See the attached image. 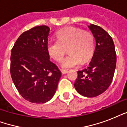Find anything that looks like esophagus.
I'll return each instance as SVG.
<instances>
[{
	"instance_id": "obj_1",
	"label": "esophagus",
	"mask_w": 127,
	"mask_h": 127,
	"mask_svg": "<svg viewBox=\"0 0 127 127\" xmlns=\"http://www.w3.org/2000/svg\"><path fill=\"white\" fill-rule=\"evenodd\" d=\"M61 71L62 74H66L68 72V70H61Z\"/></svg>"
}]
</instances>
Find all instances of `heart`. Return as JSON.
<instances>
[{
	"label": "heart",
	"instance_id": "b5f03b06",
	"mask_svg": "<svg viewBox=\"0 0 127 127\" xmlns=\"http://www.w3.org/2000/svg\"><path fill=\"white\" fill-rule=\"evenodd\" d=\"M70 53L63 60L62 67L68 68L88 61L95 50L94 37L90 32L76 27H67L57 32V40L49 41L47 50L51 57L61 62L66 53Z\"/></svg>",
	"mask_w": 127,
	"mask_h": 127
}]
</instances>
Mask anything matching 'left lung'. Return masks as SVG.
Segmentation results:
<instances>
[{
  "label": "left lung",
  "instance_id": "left-lung-1",
  "mask_svg": "<svg viewBox=\"0 0 127 127\" xmlns=\"http://www.w3.org/2000/svg\"><path fill=\"white\" fill-rule=\"evenodd\" d=\"M88 28L95 40V48L87 68L78 71L74 87L80 94L96 97L110 86L116 67L117 57L112 37L101 27L91 24Z\"/></svg>",
  "mask_w": 127,
  "mask_h": 127
}]
</instances>
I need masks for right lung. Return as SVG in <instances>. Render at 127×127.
<instances>
[{"label": "right lung", "instance_id": "obj_1", "mask_svg": "<svg viewBox=\"0 0 127 127\" xmlns=\"http://www.w3.org/2000/svg\"><path fill=\"white\" fill-rule=\"evenodd\" d=\"M49 28L35 26L20 35L12 49L10 74L22 96L44 103L53 97L61 72L50 61L47 50Z\"/></svg>", "mask_w": 127, "mask_h": 127}]
</instances>
